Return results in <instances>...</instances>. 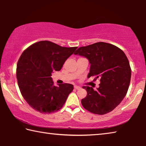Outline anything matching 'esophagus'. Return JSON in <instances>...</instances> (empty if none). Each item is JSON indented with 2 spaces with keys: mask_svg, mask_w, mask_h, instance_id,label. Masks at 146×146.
I'll return each instance as SVG.
<instances>
[{
  "mask_svg": "<svg viewBox=\"0 0 146 146\" xmlns=\"http://www.w3.org/2000/svg\"><path fill=\"white\" fill-rule=\"evenodd\" d=\"M74 88L75 89V90H79V89L80 88V86H74Z\"/></svg>",
  "mask_w": 146,
  "mask_h": 146,
  "instance_id": "34e87169",
  "label": "esophagus"
}]
</instances>
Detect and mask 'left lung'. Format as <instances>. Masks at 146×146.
<instances>
[{
	"mask_svg": "<svg viewBox=\"0 0 146 146\" xmlns=\"http://www.w3.org/2000/svg\"><path fill=\"white\" fill-rule=\"evenodd\" d=\"M88 59L90 70L88 77L99 78V88L83 86L87 91L82 99L83 107L91 113L104 115L117 107L126 95L131 70L129 60L123 51L113 44L97 42L79 48L75 52Z\"/></svg>",
	"mask_w": 146,
	"mask_h": 146,
	"instance_id": "left-lung-1",
	"label": "left lung"
}]
</instances>
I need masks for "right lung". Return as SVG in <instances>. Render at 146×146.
Instances as JSON below:
<instances>
[{
	"label": "right lung",
	"mask_w": 146,
	"mask_h": 146,
	"mask_svg": "<svg viewBox=\"0 0 146 146\" xmlns=\"http://www.w3.org/2000/svg\"><path fill=\"white\" fill-rule=\"evenodd\" d=\"M76 48L44 40L32 44L22 53L17 65V82L23 97L35 110L51 113L62 108L73 86H54L51 74L61 70Z\"/></svg>",
	"instance_id": "obj_1"
}]
</instances>
